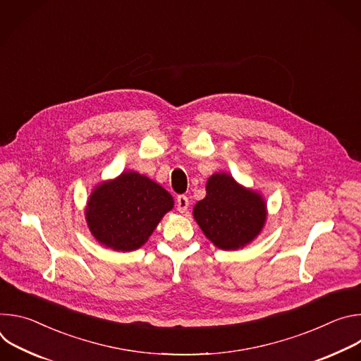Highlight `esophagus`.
Listing matches in <instances>:
<instances>
[{"instance_id":"obj_1","label":"esophagus","mask_w":361,"mask_h":361,"mask_svg":"<svg viewBox=\"0 0 361 361\" xmlns=\"http://www.w3.org/2000/svg\"><path fill=\"white\" fill-rule=\"evenodd\" d=\"M176 205H177V210H178L180 213H185L187 209H188V197L184 195V194L178 195Z\"/></svg>"}]
</instances>
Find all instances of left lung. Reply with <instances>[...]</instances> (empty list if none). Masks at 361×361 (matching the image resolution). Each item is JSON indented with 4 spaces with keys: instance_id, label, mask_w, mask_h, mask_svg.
Returning <instances> with one entry per match:
<instances>
[{
    "instance_id": "8db88e82",
    "label": "left lung",
    "mask_w": 361,
    "mask_h": 361,
    "mask_svg": "<svg viewBox=\"0 0 361 361\" xmlns=\"http://www.w3.org/2000/svg\"><path fill=\"white\" fill-rule=\"evenodd\" d=\"M194 219L214 245L223 250L244 247L259 235L266 221L262 195L238 185L228 174L207 181V195L194 205Z\"/></svg>"
}]
</instances>
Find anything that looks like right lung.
<instances>
[{
    "label": "right lung",
    "instance_id": "obj_1",
    "mask_svg": "<svg viewBox=\"0 0 361 361\" xmlns=\"http://www.w3.org/2000/svg\"><path fill=\"white\" fill-rule=\"evenodd\" d=\"M174 205L157 183L134 171L92 191L85 210L92 235L116 251L140 248Z\"/></svg>",
    "mask_w": 361,
    "mask_h": 361
}]
</instances>
